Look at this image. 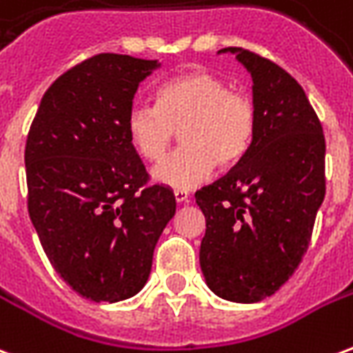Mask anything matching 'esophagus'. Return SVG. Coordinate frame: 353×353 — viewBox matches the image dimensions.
Wrapping results in <instances>:
<instances>
[{
  "mask_svg": "<svg viewBox=\"0 0 353 353\" xmlns=\"http://www.w3.org/2000/svg\"><path fill=\"white\" fill-rule=\"evenodd\" d=\"M174 196H176V200L179 204H187L189 199H191L189 191H185V189H176V191H174Z\"/></svg>",
  "mask_w": 353,
  "mask_h": 353,
  "instance_id": "34e87169",
  "label": "esophagus"
}]
</instances>
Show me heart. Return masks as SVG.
I'll use <instances>...</instances> for the list:
<instances>
[{
    "mask_svg": "<svg viewBox=\"0 0 353 353\" xmlns=\"http://www.w3.org/2000/svg\"><path fill=\"white\" fill-rule=\"evenodd\" d=\"M126 132L136 153L161 161L176 132L183 147L153 170L154 181L172 189H192L214 168L230 170L244 161L257 134V108L248 94L210 72H189L157 90V108L134 105Z\"/></svg>",
    "mask_w": 353,
    "mask_h": 353,
    "instance_id": "b5f03b06",
    "label": "heart"
}]
</instances>
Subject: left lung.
Returning <instances> with one entry per match:
<instances>
[{"instance_id":"left-lung-1","label":"left lung","mask_w":353,"mask_h":353,"mask_svg":"<svg viewBox=\"0 0 353 353\" xmlns=\"http://www.w3.org/2000/svg\"><path fill=\"white\" fill-rule=\"evenodd\" d=\"M250 72L257 134L244 161L196 191L206 217L200 268L232 303H259L293 276L325 196V138L303 87L270 60L238 47Z\"/></svg>"}]
</instances>
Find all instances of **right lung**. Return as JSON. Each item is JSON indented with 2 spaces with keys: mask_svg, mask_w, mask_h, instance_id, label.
Returning <instances> with one entry per match:
<instances>
[{
  "mask_svg": "<svg viewBox=\"0 0 353 353\" xmlns=\"http://www.w3.org/2000/svg\"><path fill=\"white\" fill-rule=\"evenodd\" d=\"M159 60L103 52L60 75L26 139L28 212L50 265L94 303L145 285L154 245L176 214L168 187L147 185L126 115Z\"/></svg>",
  "mask_w": 353,
  "mask_h": 353,
  "instance_id": "1",
  "label": "right lung"
}]
</instances>
